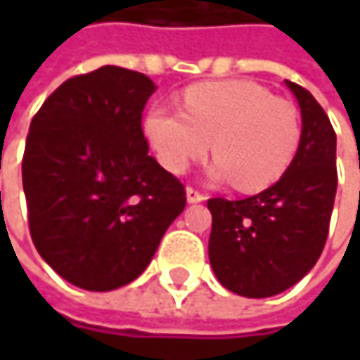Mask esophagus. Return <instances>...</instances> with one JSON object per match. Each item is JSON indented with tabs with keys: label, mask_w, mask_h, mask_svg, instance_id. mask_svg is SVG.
I'll list each match as a JSON object with an SVG mask.
<instances>
[{
	"label": "esophagus",
	"mask_w": 360,
	"mask_h": 360,
	"mask_svg": "<svg viewBox=\"0 0 360 360\" xmlns=\"http://www.w3.org/2000/svg\"><path fill=\"white\" fill-rule=\"evenodd\" d=\"M186 198H188V202H190V204H196V202L206 200V194H204V192H200L198 188L188 186L186 188Z\"/></svg>",
	"instance_id": "obj_1"
}]
</instances>
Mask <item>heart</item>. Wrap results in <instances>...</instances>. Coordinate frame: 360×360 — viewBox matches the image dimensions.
<instances>
[{
    "label": "heart",
    "instance_id": "b5f03b06",
    "mask_svg": "<svg viewBox=\"0 0 360 360\" xmlns=\"http://www.w3.org/2000/svg\"><path fill=\"white\" fill-rule=\"evenodd\" d=\"M144 130L160 164L184 174L210 150L214 180H232L252 192L274 184L297 156L300 116L297 105L252 82H206L184 91L182 112L156 105Z\"/></svg>",
    "mask_w": 360,
    "mask_h": 360
}]
</instances>
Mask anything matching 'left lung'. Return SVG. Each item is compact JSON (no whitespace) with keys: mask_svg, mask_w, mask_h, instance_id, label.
<instances>
[{"mask_svg":"<svg viewBox=\"0 0 360 360\" xmlns=\"http://www.w3.org/2000/svg\"><path fill=\"white\" fill-rule=\"evenodd\" d=\"M297 96L302 131L283 178L242 200L210 198L208 256L216 278L240 297H274L297 284L325 248L337 194V134L309 90Z\"/></svg>","mask_w":360,"mask_h":360,"instance_id":"1","label":"left lung"}]
</instances>
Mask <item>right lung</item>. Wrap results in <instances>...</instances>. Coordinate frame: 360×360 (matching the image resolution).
Wrapping results in <instances>:
<instances>
[{"instance_id":"add662e5","label":"right lung","mask_w":360,"mask_h":360,"mask_svg":"<svg viewBox=\"0 0 360 360\" xmlns=\"http://www.w3.org/2000/svg\"><path fill=\"white\" fill-rule=\"evenodd\" d=\"M154 82L104 65L65 79L32 120L21 162L30 234L68 283L105 292L138 278L186 206L184 184L148 156Z\"/></svg>"}]
</instances>
